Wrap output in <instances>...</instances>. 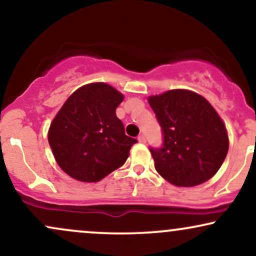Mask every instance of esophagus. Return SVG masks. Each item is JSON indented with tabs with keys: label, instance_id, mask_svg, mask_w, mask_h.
Masks as SVG:
<instances>
[{
	"label": "esophagus",
	"instance_id": "esophagus-1",
	"mask_svg": "<svg viewBox=\"0 0 256 256\" xmlns=\"http://www.w3.org/2000/svg\"><path fill=\"white\" fill-rule=\"evenodd\" d=\"M138 142H140V143H146V142L144 134H140V136H138Z\"/></svg>",
	"mask_w": 256,
	"mask_h": 256
}]
</instances>
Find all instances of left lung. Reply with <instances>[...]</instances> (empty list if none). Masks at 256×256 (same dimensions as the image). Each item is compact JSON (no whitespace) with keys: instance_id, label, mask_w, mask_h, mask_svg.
<instances>
[{"instance_id":"1","label":"left lung","mask_w":256,"mask_h":256,"mask_svg":"<svg viewBox=\"0 0 256 256\" xmlns=\"http://www.w3.org/2000/svg\"><path fill=\"white\" fill-rule=\"evenodd\" d=\"M148 102L164 134L162 148L150 149L158 174L183 188L212 178L228 150V130L213 106L185 89L149 96Z\"/></svg>"}]
</instances>
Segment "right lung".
<instances>
[{
	"instance_id": "1",
	"label": "right lung",
	"mask_w": 256,
	"mask_h": 256,
	"mask_svg": "<svg viewBox=\"0 0 256 256\" xmlns=\"http://www.w3.org/2000/svg\"><path fill=\"white\" fill-rule=\"evenodd\" d=\"M124 95L106 83L80 86L52 119L48 142L64 173L84 183H96L124 165L137 140L125 134L116 114Z\"/></svg>"
}]
</instances>
